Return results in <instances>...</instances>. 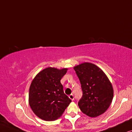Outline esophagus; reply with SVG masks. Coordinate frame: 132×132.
Instances as JSON below:
<instances>
[{"instance_id": "1", "label": "esophagus", "mask_w": 132, "mask_h": 132, "mask_svg": "<svg viewBox=\"0 0 132 132\" xmlns=\"http://www.w3.org/2000/svg\"><path fill=\"white\" fill-rule=\"evenodd\" d=\"M69 97L70 99H71V100H72V101H73V100H74V96H73V94L70 95L69 96Z\"/></svg>"}]
</instances>
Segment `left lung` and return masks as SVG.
I'll return each instance as SVG.
<instances>
[{"label": "left lung", "instance_id": "8db88e82", "mask_svg": "<svg viewBox=\"0 0 132 132\" xmlns=\"http://www.w3.org/2000/svg\"><path fill=\"white\" fill-rule=\"evenodd\" d=\"M80 80L82 95L78 104L82 113L96 117L106 111L113 96V87L104 72L92 63L74 67Z\"/></svg>", "mask_w": 132, "mask_h": 132}]
</instances>
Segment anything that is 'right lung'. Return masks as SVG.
I'll return each mask as SVG.
<instances>
[{
	"mask_svg": "<svg viewBox=\"0 0 132 132\" xmlns=\"http://www.w3.org/2000/svg\"><path fill=\"white\" fill-rule=\"evenodd\" d=\"M67 70L46 68L32 80L29 87V103L33 112L40 118L45 121L55 120L71 102L63 92L60 82Z\"/></svg>",
	"mask_w": 132,
	"mask_h": 132,
	"instance_id": "1",
	"label": "right lung"
}]
</instances>
